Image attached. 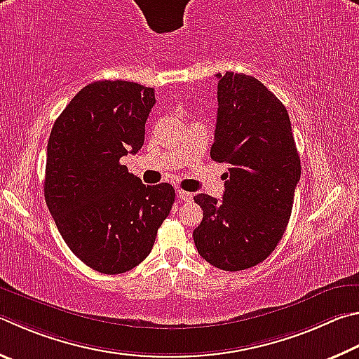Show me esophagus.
<instances>
[{"label":"esophagus","instance_id":"esophagus-1","mask_svg":"<svg viewBox=\"0 0 359 359\" xmlns=\"http://www.w3.org/2000/svg\"><path fill=\"white\" fill-rule=\"evenodd\" d=\"M177 196L185 202H190L193 199V194L190 191H185V190H177Z\"/></svg>","mask_w":359,"mask_h":359}]
</instances>
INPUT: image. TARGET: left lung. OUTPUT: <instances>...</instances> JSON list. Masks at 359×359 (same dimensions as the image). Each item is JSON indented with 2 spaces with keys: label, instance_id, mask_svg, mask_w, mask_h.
Masks as SVG:
<instances>
[{
  "label": "left lung",
  "instance_id": "obj_1",
  "mask_svg": "<svg viewBox=\"0 0 359 359\" xmlns=\"http://www.w3.org/2000/svg\"><path fill=\"white\" fill-rule=\"evenodd\" d=\"M218 78L212 160L229 163L223 201L201 193L198 252L219 270H246L265 260L283 238L302 165L289 113L257 78L226 72Z\"/></svg>",
  "mask_w": 359,
  "mask_h": 359
}]
</instances>
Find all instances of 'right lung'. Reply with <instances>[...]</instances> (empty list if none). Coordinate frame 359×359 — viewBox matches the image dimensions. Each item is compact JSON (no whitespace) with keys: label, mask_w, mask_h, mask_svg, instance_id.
<instances>
[{"label":"right lung","mask_w":359,"mask_h":359,"mask_svg":"<svg viewBox=\"0 0 359 359\" xmlns=\"http://www.w3.org/2000/svg\"><path fill=\"white\" fill-rule=\"evenodd\" d=\"M154 105L152 88L94 81L50 133L45 202L70 251L105 275L126 273L149 256L175 199L172 185L146 187L119 161L144 144Z\"/></svg>","instance_id":"add662e5"}]
</instances>
